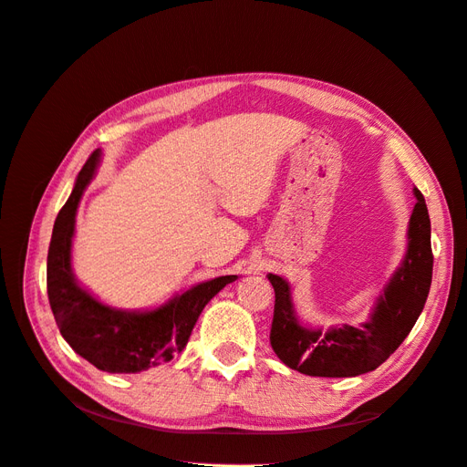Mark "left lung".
I'll use <instances>...</instances> for the list:
<instances>
[{
    "label": "left lung",
    "mask_w": 467,
    "mask_h": 467,
    "mask_svg": "<svg viewBox=\"0 0 467 467\" xmlns=\"http://www.w3.org/2000/svg\"><path fill=\"white\" fill-rule=\"evenodd\" d=\"M413 192L417 204L409 220L405 259L378 298L370 321L360 327H304L294 312L288 282L268 275L275 288L271 345L288 368L319 378L360 376L376 370L405 341L425 307L432 280L431 218L425 196L419 189Z\"/></svg>",
    "instance_id": "8db88e82"
}]
</instances>
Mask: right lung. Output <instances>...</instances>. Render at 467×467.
I'll return each instance as SVG.
<instances>
[{
  "mask_svg": "<svg viewBox=\"0 0 467 467\" xmlns=\"http://www.w3.org/2000/svg\"><path fill=\"white\" fill-rule=\"evenodd\" d=\"M99 160L101 151L95 150L54 222L47 261L48 302L62 337L79 357L103 372L138 374L179 355L204 306L237 276L201 282L151 312H124L93 298L72 273V237L78 204Z\"/></svg>",
  "mask_w": 467,
  "mask_h": 467,
  "instance_id": "right-lung-1",
  "label": "right lung"
}]
</instances>
